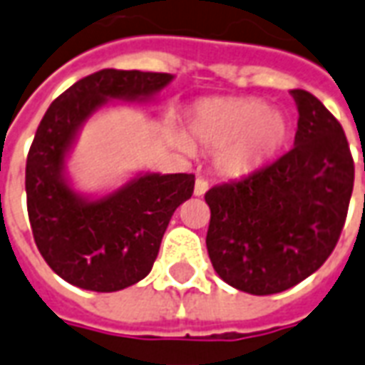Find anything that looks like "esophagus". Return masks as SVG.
Segmentation results:
<instances>
[{
    "label": "esophagus",
    "instance_id": "34e87169",
    "mask_svg": "<svg viewBox=\"0 0 365 365\" xmlns=\"http://www.w3.org/2000/svg\"><path fill=\"white\" fill-rule=\"evenodd\" d=\"M205 192H207V180L198 177L194 182V196H204Z\"/></svg>",
    "mask_w": 365,
    "mask_h": 365
}]
</instances>
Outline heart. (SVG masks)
Here are the masks:
<instances>
[{
    "label": "heart",
    "mask_w": 365,
    "mask_h": 365,
    "mask_svg": "<svg viewBox=\"0 0 365 365\" xmlns=\"http://www.w3.org/2000/svg\"><path fill=\"white\" fill-rule=\"evenodd\" d=\"M290 120L256 98H215L190 111L186 136L173 134L182 150H217L213 165L219 175L240 179L273 161L289 142Z\"/></svg>",
    "instance_id": "heart-1"
}]
</instances>
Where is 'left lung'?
<instances>
[{
	"label": "left lung",
	"mask_w": 365,
	"mask_h": 365,
	"mask_svg": "<svg viewBox=\"0 0 365 365\" xmlns=\"http://www.w3.org/2000/svg\"><path fill=\"white\" fill-rule=\"evenodd\" d=\"M297 101L294 148L238 182L205 192V237L213 269L248 294L294 287L331 256L354 186V161L341 123L306 90Z\"/></svg>",
	"instance_id": "obj_1"
}]
</instances>
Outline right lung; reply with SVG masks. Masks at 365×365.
Listing matches in <instances>:
<instances>
[{
    "label": "right lung",
    "instance_id": "1",
    "mask_svg": "<svg viewBox=\"0 0 365 365\" xmlns=\"http://www.w3.org/2000/svg\"><path fill=\"white\" fill-rule=\"evenodd\" d=\"M175 76L103 68L65 90L43 115L26 158V205L42 257L78 289L115 292L152 271L173 213L194 175L138 173L101 196L75 190L67 171L84 123L111 101L155 100Z\"/></svg>",
    "mask_w": 365,
    "mask_h": 365
}]
</instances>
